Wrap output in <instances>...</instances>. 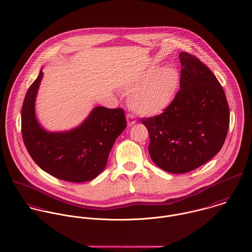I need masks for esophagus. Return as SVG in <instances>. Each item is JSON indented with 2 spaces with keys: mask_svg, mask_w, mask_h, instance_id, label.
Segmentation results:
<instances>
[{
  "mask_svg": "<svg viewBox=\"0 0 252 252\" xmlns=\"http://www.w3.org/2000/svg\"><path fill=\"white\" fill-rule=\"evenodd\" d=\"M126 120H127V124H128V126H133L134 124H136V122H137V120L135 119V117L132 115V114H127V116H126Z\"/></svg>",
  "mask_w": 252,
  "mask_h": 252,
  "instance_id": "34e87169",
  "label": "esophagus"
}]
</instances>
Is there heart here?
Segmentation results:
<instances>
[{
    "label": "heart",
    "mask_w": 252,
    "mask_h": 252,
    "mask_svg": "<svg viewBox=\"0 0 252 252\" xmlns=\"http://www.w3.org/2000/svg\"><path fill=\"white\" fill-rule=\"evenodd\" d=\"M180 76L173 66H164L155 72L151 70L139 76L126 89L131 92L128 104L138 114L152 116L161 113L174 98Z\"/></svg>",
    "instance_id": "heart-1"
}]
</instances>
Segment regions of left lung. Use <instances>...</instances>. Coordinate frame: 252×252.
<instances>
[{
	"instance_id": "8db88e82",
	"label": "left lung",
	"mask_w": 252,
	"mask_h": 252,
	"mask_svg": "<svg viewBox=\"0 0 252 252\" xmlns=\"http://www.w3.org/2000/svg\"><path fill=\"white\" fill-rule=\"evenodd\" d=\"M180 91L165 110L142 119L149 153L162 170L182 174L203 165L221 150L230 124L225 92L196 57L182 52Z\"/></svg>"
}]
</instances>
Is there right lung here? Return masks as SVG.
<instances>
[{
	"instance_id": "right-lung-1",
	"label": "right lung",
	"mask_w": 252,
	"mask_h": 252,
	"mask_svg": "<svg viewBox=\"0 0 252 252\" xmlns=\"http://www.w3.org/2000/svg\"><path fill=\"white\" fill-rule=\"evenodd\" d=\"M42 78L41 69L22 104L24 145L35 163L50 175L72 183L91 181L103 171L115 140L127 126L124 111L96 106L78 127L65 132H49L39 124L35 113Z\"/></svg>"
}]
</instances>
